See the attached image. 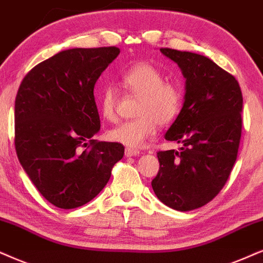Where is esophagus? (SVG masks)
<instances>
[{"label": "esophagus", "mask_w": 263, "mask_h": 263, "mask_svg": "<svg viewBox=\"0 0 263 263\" xmlns=\"http://www.w3.org/2000/svg\"><path fill=\"white\" fill-rule=\"evenodd\" d=\"M139 152L138 149H134V148H126L125 149V155L126 156H136V155H139Z\"/></svg>", "instance_id": "esophagus-1"}]
</instances>
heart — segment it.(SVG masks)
<instances>
[{
	"label": "heart",
	"mask_w": 263,
	"mask_h": 263,
	"mask_svg": "<svg viewBox=\"0 0 263 263\" xmlns=\"http://www.w3.org/2000/svg\"><path fill=\"white\" fill-rule=\"evenodd\" d=\"M165 79L164 72L149 62L134 63L121 72V87L139 97L135 109L137 118L111 128L109 139L127 147H141L155 135L158 124L166 126L177 118L183 104V89L178 82ZM98 104L107 120H116L119 96L114 86L102 88Z\"/></svg>",
	"instance_id": "b5f03b06"
}]
</instances>
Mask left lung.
I'll return each mask as SVG.
<instances>
[{
  "label": "left lung",
  "instance_id": "8db88e82",
  "mask_svg": "<svg viewBox=\"0 0 263 263\" xmlns=\"http://www.w3.org/2000/svg\"><path fill=\"white\" fill-rule=\"evenodd\" d=\"M185 78L184 104L165 138L182 143L158 153L153 191L165 205L191 211L211 201L228 181L241 137L242 95L237 79L211 59L160 48Z\"/></svg>",
  "mask_w": 263,
  "mask_h": 263
}]
</instances>
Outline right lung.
I'll return each mask as SVG.
<instances>
[{
	"mask_svg": "<svg viewBox=\"0 0 263 263\" xmlns=\"http://www.w3.org/2000/svg\"><path fill=\"white\" fill-rule=\"evenodd\" d=\"M119 53L115 46L66 49L35 65L19 86L16 155L42 197L59 209L91 201L124 156L121 143L93 139L101 128L93 89Z\"/></svg>",
	"mask_w": 263,
	"mask_h": 263,
	"instance_id": "1",
	"label": "right lung"
}]
</instances>
